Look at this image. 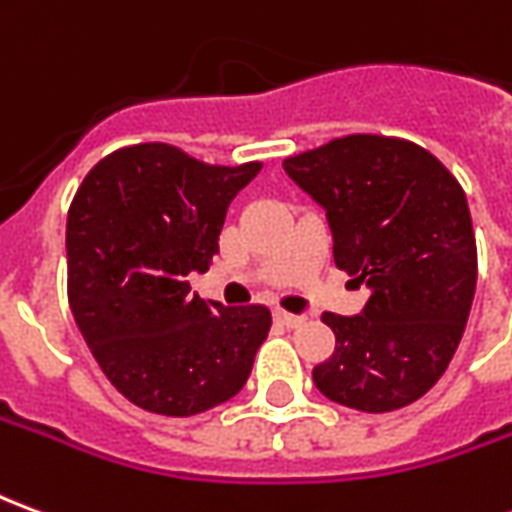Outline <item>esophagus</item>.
I'll list each match as a JSON object with an SVG mask.
<instances>
[{"mask_svg": "<svg viewBox=\"0 0 512 512\" xmlns=\"http://www.w3.org/2000/svg\"><path fill=\"white\" fill-rule=\"evenodd\" d=\"M277 321L282 326H288V329H299L301 323L307 321L304 315H293V312H285V310H277Z\"/></svg>", "mask_w": 512, "mask_h": 512, "instance_id": "34e87169", "label": "esophagus"}]
</instances>
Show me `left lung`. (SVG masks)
Wrapping results in <instances>:
<instances>
[{
  "label": "left lung",
  "mask_w": 512,
  "mask_h": 512,
  "mask_svg": "<svg viewBox=\"0 0 512 512\" xmlns=\"http://www.w3.org/2000/svg\"><path fill=\"white\" fill-rule=\"evenodd\" d=\"M282 167L326 211L337 268L373 290L362 315L323 312L337 348L312 381L367 414L414 403L444 376L472 310L477 244L461 183L425 147L376 134Z\"/></svg>",
  "instance_id": "left-lung-1"
}]
</instances>
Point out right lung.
<instances>
[{
	"label": "right lung",
	"mask_w": 512,
	"mask_h": 512,
	"mask_svg": "<svg viewBox=\"0 0 512 512\" xmlns=\"http://www.w3.org/2000/svg\"><path fill=\"white\" fill-rule=\"evenodd\" d=\"M260 167H211L147 142L101 158L76 191L65 230L73 321L134 406L191 417L244 389L271 312L202 301L189 274L219 255L227 208Z\"/></svg>",
	"instance_id": "1"
}]
</instances>
